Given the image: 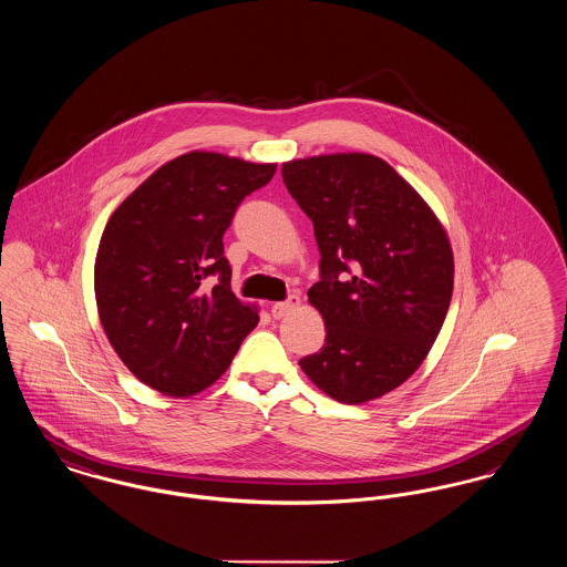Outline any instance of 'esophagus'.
Segmentation results:
<instances>
[{
	"instance_id": "obj_1",
	"label": "esophagus",
	"mask_w": 567,
	"mask_h": 567,
	"mask_svg": "<svg viewBox=\"0 0 567 567\" xmlns=\"http://www.w3.org/2000/svg\"><path fill=\"white\" fill-rule=\"evenodd\" d=\"M299 303H301V299L293 293V296L287 297L285 301H278V303L271 306V317H274V319H282V317L291 315Z\"/></svg>"
}]
</instances>
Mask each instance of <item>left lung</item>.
Wrapping results in <instances>:
<instances>
[{"label": "left lung", "mask_w": 567, "mask_h": 567, "mask_svg": "<svg viewBox=\"0 0 567 567\" xmlns=\"http://www.w3.org/2000/svg\"><path fill=\"white\" fill-rule=\"evenodd\" d=\"M282 181L321 252L308 301L327 336L299 365L336 402L377 400L416 372L446 319L455 274L449 236L425 199L374 155L282 163Z\"/></svg>", "instance_id": "obj_1"}]
</instances>
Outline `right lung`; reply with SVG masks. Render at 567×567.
<instances>
[{
    "label": "right lung",
    "mask_w": 567,
    "mask_h": 567,
    "mask_svg": "<svg viewBox=\"0 0 567 567\" xmlns=\"http://www.w3.org/2000/svg\"><path fill=\"white\" fill-rule=\"evenodd\" d=\"M276 163L193 151L162 165L112 213L95 257V299L112 349L169 398H189L229 368L259 323L231 293L223 234Z\"/></svg>",
    "instance_id": "add662e5"
}]
</instances>
